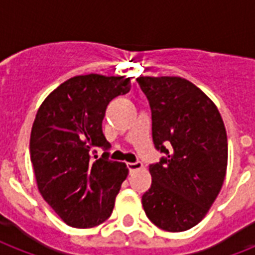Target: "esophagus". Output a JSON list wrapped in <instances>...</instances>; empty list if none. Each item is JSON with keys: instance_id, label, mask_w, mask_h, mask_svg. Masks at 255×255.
<instances>
[{"instance_id": "34e87169", "label": "esophagus", "mask_w": 255, "mask_h": 255, "mask_svg": "<svg viewBox=\"0 0 255 255\" xmlns=\"http://www.w3.org/2000/svg\"><path fill=\"white\" fill-rule=\"evenodd\" d=\"M128 169L133 172V170H139L143 168V163H140V161H136V163H128Z\"/></svg>"}]
</instances>
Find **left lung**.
Returning a JSON list of instances; mask_svg holds the SVG:
<instances>
[{
	"mask_svg": "<svg viewBox=\"0 0 255 255\" xmlns=\"http://www.w3.org/2000/svg\"><path fill=\"white\" fill-rule=\"evenodd\" d=\"M149 100L152 137L163 152L149 165L151 188L144 212L157 228L185 232L205 217L216 201L228 167V136L217 106L180 77H139Z\"/></svg>",
	"mask_w": 255,
	"mask_h": 255,
	"instance_id": "obj_1",
	"label": "left lung"
}]
</instances>
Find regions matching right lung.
I'll list each match as a JSON object with an SVG mask.
<instances>
[{"mask_svg":"<svg viewBox=\"0 0 255 255\" xmlns=\"http://www.w3.org/2000/svg\"><path fill=\"white\" fill-rule=\"evenodd\" d=\"M129 88V78L78 75L50 92L38 108L30 135L38 190L71 228L106 221L127 178V165L108 160L107 152L95 161L90 155L98 147L110 148L102 122L110 102Z\"/></svg>","mask_w":255,"mask_h":255,"instance_id":"add662e5","label":"right lung"}]
</instances>
